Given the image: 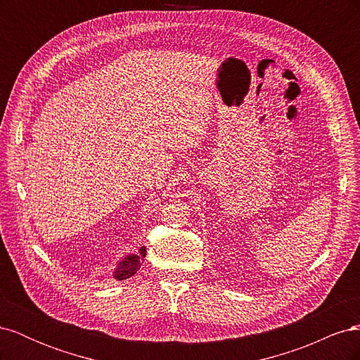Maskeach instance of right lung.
<instances>
[{
	"label": "right lung",
	"mask_w": 360,
	"mask_h": 360,
	"mask_svg": "<svg viewBox=\"0 0 360 360\" xmlns=\"http://www.w3.org/2000/svg\"><path fill=\"white\" fill-rule=\"evenodd\" d=\"M146 255H147L146 246H141L138 249V254H129L124 258L120 259L117 264V269L114 271V278L118 281H123V279L134 276L139 270V267L143 266V261H144Z\"/></svg>",
	"instance_id": "add662e5"
}]
</instances>
